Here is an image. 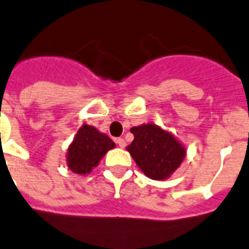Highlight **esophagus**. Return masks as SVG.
<instances>
[{"label":"esophagus","mask_w":249,"mask_h":249,"mask_svg":"<svg viewBox=\"0 0 249 249\" xmlns=\"http://www.w3.org/2000/svg\"><path fill=\"white\" fill-rule=\"evenodd\" d=\"M115 142L120 146V148H125V145H126V142H125V140L123 139V138H116Z\"/></svg>","instance_id":"34e87169"}]
</instances>
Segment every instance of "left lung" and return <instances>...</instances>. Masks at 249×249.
<instances>
[{
  "label": "left lung",
  "instance_id": "1",
  "mask_svg": "<svg viewBox=\"0 0 249 249\" xmlns=\"http://www.w3.org/2000/svg\"><path fill=\"white\" fill-rule=\"evenodd\" d=\"M130 131L134 140L126 149L146 177L161 180L178 169L185 149L172 134L154 124L134 126Z\"/></svg>",
  "mask_w": 249,
  "mask_h": 249
}]
</instances>
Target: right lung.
<instances>
[{"label":"right lung","instance_id":"1","mask_svg":"<svg viewBox=\"0 0 249 249\" xmlns=\"http://www.w3.org/2000/svg\"><path fill=\"white\" fill-rule=\"evenodd\" d=\"M115 146L107 135L94 126L84 125L79 129L68 150V165L73 173L86 174L96 166L107 150Z\"/></svg>","mask_w":249,"mask_h":249}]
</instances>
